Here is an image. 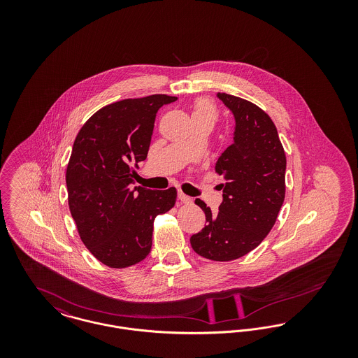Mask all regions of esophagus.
<instances>
[{
  "mask_svg": "<svg viewBox=\"0 0 358 358\" xmlns=\"http://www.w3.org/2000/svg\"><path fill=\"white\" fill-rule=\"evenodd\" d=\"M178 199L181 200V203H184V204H189V203H192V199L189 197V196H187L185 193H182L181 190L178 192Z\"/></svg>",
  "mask_w": 358,
  "mask_h": 358,
  "instance_id": "obj_1",
  "label": "esophagus"
}]
</instances>
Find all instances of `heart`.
<instances>
[{
	"label": "heart",
	"instance_id": "heart-1",
	"mask_svg": "<svg viewBox=\"0 0 358 358\" xmlns=\"http://www.w3.org/2000/svg\"><path fill=\"white\" fill-rule=\"evenodd\" d=\"M192 117L194 120H210L216 122L217 118V108L215 103L212 102L208 98H201L197 99L193 104L192 110Z\"/></svg>",
	"mask_w": 358,
	"mask_h": 358
}]
</instances>
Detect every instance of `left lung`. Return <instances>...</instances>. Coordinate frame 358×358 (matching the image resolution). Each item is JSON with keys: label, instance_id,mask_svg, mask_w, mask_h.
Instances as JSON below:
<instances>
[{"label": "left lung", "instance_id": "1", "mask_svg": "<svg viewBox=\"0 0 358 358\" xmlns=\"http://www.w3.org/2000/svg\"><path fill=\"white\" fill-rule=\"evenodd\" d=\"M217 96L235 117V136L215 166L225 180L219 212L196 199L206 225L190 245L205 259L229 262L255 250L273 229L286 194V154L266 111L225 92Z\"/></svg>", "mask_w": 358, "mask_h": 358}]
</instances>
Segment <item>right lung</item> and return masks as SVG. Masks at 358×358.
I'll return each instance as SVG.
<instances>
[{"instance_id":"add662e5","label":"right lung","mask_w":358,"mask_h":358,"mask_svg":"<svg viewBox=\"0 0 358 358\" xmlns=\"http://www.w3.org/2000/svg\"><path fill=\"white\" fill-rule=\"evenodd\" d=\"M174 101L157 94L107 104L75 138L66 171L69 210L88 251L111 268L149 255L155 217L176 204V187L130 189L148 157L155 114Z\"/></svg>"}]
</instances>
